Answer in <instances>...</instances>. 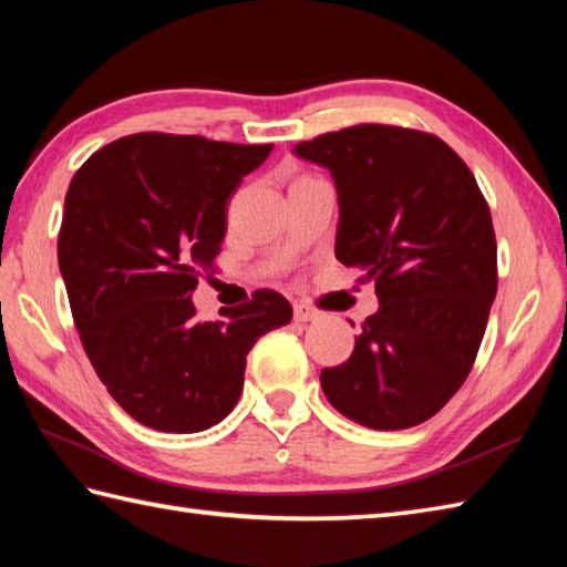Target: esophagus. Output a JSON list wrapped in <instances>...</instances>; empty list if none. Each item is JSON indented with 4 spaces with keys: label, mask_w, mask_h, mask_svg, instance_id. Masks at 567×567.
Wrapping results in <instances>:
<instances>
[{
    "label": "esophagus",
    "mask_w": 567,
    "mask_h": 567,
    "mask_svg": "<svg viewBox=\"0 0 567 567\" xmlns=\"http://www.w3.org/2000/svg\"><path fill=\"white\" fill-rule=\"evenodd\" d=\"M317 319H321V311H319V309L309 307V305H305V302L295 305V321L307 323V321H317Z\"/></svg>",
    "instance_id": "1"
}]
</instances>
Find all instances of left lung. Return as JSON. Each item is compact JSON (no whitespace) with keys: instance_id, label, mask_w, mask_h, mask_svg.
Here are the masks:
<instances>
[{"instance_id":"obj_1","label":"left lung","mask_w":567,"mask_h":567,"mask_svg":"<svg viewBox=\"0 0 567 567\" xmlns=\"http://www.w3.org/2000/svg\"><path fill=\"white\" fill-rule=\"evenodd\" d=\"M339 192L336 258L375 280L380 309L327 400L378 431L416 426L461 390L497 295V240L475 175L426 131L358 124L295 146Z\"/></svg>"}]
</instances>
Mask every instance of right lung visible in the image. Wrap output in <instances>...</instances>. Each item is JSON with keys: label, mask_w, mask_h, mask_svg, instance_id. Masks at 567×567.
<instances>
[{"label": "right lung", "mask_w": 567, "mask_h": 567, "mask_svg": "<svg viewBox=\"0 0 567 567\" xmlns=\"http://www.w3.org/2000/svg\"><path fill=\"white\" fill-rule=\"evenodd\" d=\"M270 151L148 131L92 153L70 179L58 265L72 319L106 392L143 426L219 424L244 390L250 348L292 319L275 290L216 321L192 305L221 250L228 197Z\"/></svg>", "instance_id": "right-lung-1"}]
</instances>
